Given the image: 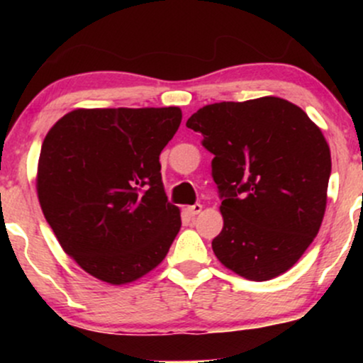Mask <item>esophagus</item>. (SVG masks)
I'll return each mask as SVG.
<instances>
[{"label": "esophagus", "instance_id": "34e87169", "mask_svg": "<svg viewBox=\"0 0 363 363\" xmlns=\"http://www.w3.org/2000/svg\"><path fill=\"white\" fill-rule=\"evenodd\" d=\"M186 210H187V213H189L191 216H196V215H199V213H201V210H203V205H199V203H196V205H191V206H187Z\"/></svg>", "mask_w": 363, "mask_h": 363}]
</instances>
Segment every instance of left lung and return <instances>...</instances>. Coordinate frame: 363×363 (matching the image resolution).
<instances>
[{"mask_svg": "<svg viewBox=\"0 0 363 363\" xmlns=\"http://www.w3.org/2000/svg\"><path fill=\"white\" fill-rule=\"evenodd\" d=\"M213 153L223 228L211 247L251 281L289 272L318 235L328 203L331 152L301 107L280 97L218 102L186 123Z\"/></svg>", "mask_w": 363, "mask_h": 363, "instance_id": "left-lung-1", "label": "left lung"}]
</instances>
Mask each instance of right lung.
I'll return each mask as SVG.
<instances>
[{
  "label": "right lung",
  "instance_id": "add662e5",
  "mask_svg": "<svg viewBox=\"0 0 363 363\" xmlns=\"http://www.w3.org/2000/svg\"><path fill=\"white\" fill-rule=\"evenodd\" d=\"M179 107L74 109L45 135L35 187L62 251L97 280L128 285L155 269L181 228L162 184Z\"/></svg>",
  "mask_w": 363,
  "mask_h": 363
}]
</instances>
